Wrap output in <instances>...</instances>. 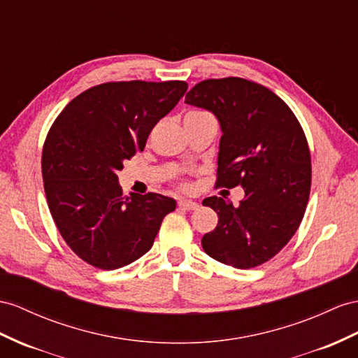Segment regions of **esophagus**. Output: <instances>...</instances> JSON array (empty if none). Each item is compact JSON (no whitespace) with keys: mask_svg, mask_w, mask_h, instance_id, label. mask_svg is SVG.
<instances>
[{"mask_svg":"<svg viewBox=\"0 0 358 358\" xmlns=\"http://www.w3.org/2000/svg\"><path fill=\"white\" fill-rule=\"evenodd\" d=\"M178 207L185 208V210H195L198 207V203H195V201H189V199L181 198V199H178Z\"/></svg>","mask_w":358,"mask_h":358,"instance_id":"esophagus-1","label":"esophagus"}]
</instances>
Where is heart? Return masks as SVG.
I'll return each instance as SVG.
<instances>
[{
    "label": "heart",
    "mask_w": 358,
    "mask_h": 358,
    "mask_svg": "<svg viewBox=\"0 0 358 358\" xmlns=\"http://www.w3.org/2000/svg\"><path fill=\"white\" fill-rule=\"evenodd\" d=\"M189 115H192V116H204L207 113H204V112H190Z\"/></svg>",
    "instance_id": "heart-1"
}]
</instances>
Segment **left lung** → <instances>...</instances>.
Listing matches in <instances>:
<instances>
[{
  "mask_svg": "<svg viewBox=\"0 0 358 358\" xmlns=\"http://www.w3.org/2000/svg\"><path fill=\"white\" fill-rule=\"evenodd\" d=\"M185 103L212 112L221 125L216 185L245 192L239 206L203 201L219 221L201 245L228 266H259L287 245L304 217L311 186L306 134L281 98L245 78L201 81Z\"/></svg>",
  "mask_w": 358,
  "mask_h": 358,
  "instance_id": "obj_1",
  "label": "left lung"
}]
</instances>
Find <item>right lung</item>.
I'll return each instance as SVG.
<instances>
[{"label": "right lung", "instance_id": "1", "mask_svg": "<svg viewBox=\"0 0 358 358\" xmlns=\"http://www.w3.org/2000/svg\"><path fill=\"white\" fill-rule=\"evenodd\" d=\"M186 81H116L85 90L62 110L42 151L51 216L81 260L113 271L151 250L176 199L122 195L117 172L186 94Z\"/></svg>", "mask_w": 358, "mask_h": 358}]
</instances>
